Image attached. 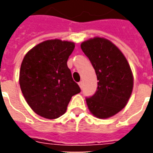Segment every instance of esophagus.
<instances>
[{
  "label": "esophagus",
  "instance_id": "obj_1",
  "mask_svg": "<svg viewBox=\"0 0 153 153\" xmlns=\"http://www.w3.org/2000/svg\"><path fill=\"white\" fill-rule=\"evenodd\" d=\"M79 85L80 88L82 89V88H83V82H82V81H81V82H79Z\"/></svg>",
  "mask_w": 153,
  "mask_h": 153
}]
</instances>
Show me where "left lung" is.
Returning <instances> with one entry per match:
<instances>
[{
    "instance_id": "1",
    "label": "left lung",
    "mask_w": 153,
    "mask_h": 153,
    "mask_svg": "<svg viewBox=\"0 0 153 153\" xmlns=\"http://www.w3.org/2000/svg\"><path fill=\"white\" fill-rule=\"evenodd\" d=\"M96 72L97 89L86 102L90 112L99 119H107L120 112L131 96L134 76L121 51L104 38H90L81 43Z\"/></svg>"
}]
</instances>
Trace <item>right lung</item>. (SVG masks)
I'll list each match as a JSON object with an SVG mask.
<instances>
[{
    "label": "right lung",
    "mask_w": 153,
    "mask_h": 153,
    "mask_svg": "<svg viewBox=\"0 0 153 153\" xmlns=\"http://www.w3.org/2000/svg\"><path fill=\"white\" fill-rule=\"evenodd\" d=\"M74 42L60 39L44 41L28 51L22 61L19 85L28 106L46 119L59 118L71 97L80 93L67 60Z\"/></svg>",
    "instance_id": "right-lung-1"
}]
</instances>
